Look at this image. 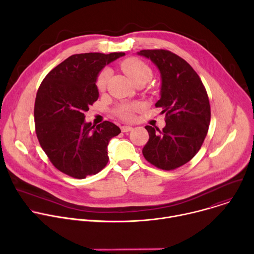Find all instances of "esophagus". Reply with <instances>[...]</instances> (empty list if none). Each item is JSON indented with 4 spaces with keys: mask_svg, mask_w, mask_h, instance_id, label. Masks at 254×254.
I'll list each match as a JSON object with an SVG mask.
<instances>
[{
    "mask_svg": "<svg viewBox=\"0 0 254 254\" xmlns=\"http://www.w3.org/2000/svg\"><path fill=\"white\" fill-rule=\"evenodd\" d=\"M121 129H122L123 132H127V131H130V130L132 129V127H128V126H123V127H121Z\"/></svg>",
    "mask_w": 254,
    "mask_h": 254,
    "instance_id": "34e87169",
    "label": "esophagus"
}]
</instances>
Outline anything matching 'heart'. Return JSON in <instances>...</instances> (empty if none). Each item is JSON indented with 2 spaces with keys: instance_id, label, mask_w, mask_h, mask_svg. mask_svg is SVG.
I'll use <instances>...</instances> for the list:
<instances>
[{
  "instance_id": "heart-1",
  "label": "heart",
  "mask_w": 254,
  "mask_h": 254,
  "mask_svg": "<svg viewBox=\"0 0 254 254\" xmlns=\"http://www.w3.org/2000/svg\"><path fill=\"white\" fill-rule=\"evenodd\" d=\"M120 67L135 85L146 84L154 75L152 68L147 63L135 57H129L123 60L120 63ZM110 76V69L105 68L99 72L95 80V86L98 91L102 92L106 89ZM140 108L141 104L139 102H124L114 108V114L124 121H131L134 118L135 113L140 111Z\"/></svg>"
}]
</instances>
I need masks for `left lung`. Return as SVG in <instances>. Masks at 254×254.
<instances>
[{
  "instance_id": "8db88e82",
  "label": "left lung",
  "mask_w": 254,
  "mask_h": 254,
  "mask_svg": "<svg viewBox=\"0 0 254 254\" xmlns=\"http://www.w3.org/2000/svg\"><path fill=\"white\" fill-rule=\"evenodd\" d=\"M162 76L161 98L156 107L166 114V127L146 126L150 138L142 155L155 167L172 171L191 161L207 135L211 108L206 88L197 72L183 58L164 49L140 50Z\"/></svg>"
}]
</instances>
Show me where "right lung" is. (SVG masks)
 <instances>
[{
	"instance_id": "right-lung-1",
	"label": "right lung",
	"mask_w": 254,
	"mask_h": 254,
	"mask_svg": "<svg viewBox=\"0 0 254 254\" xmlns=\"http://www.w3.org/2000/svg\"><path fill=\"white\" fill-rule=\"evenodd\" d=\"M123 52L81 53L69 56L41 82L34 106L35 130L53 166L75 179L100 172L108 162L107 146L121 129L111 122H84L98 98L99 71Z\"/></svg>"
}]
</instances>
